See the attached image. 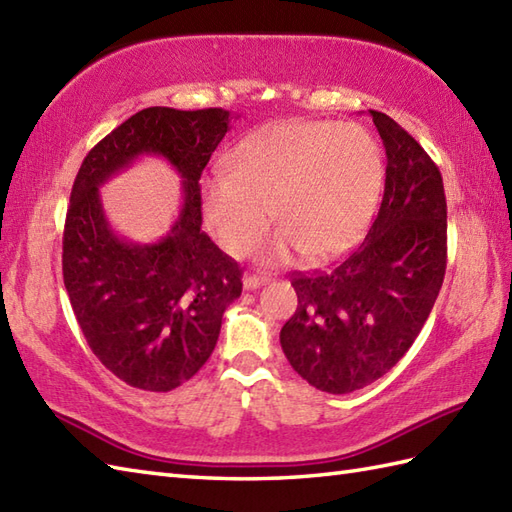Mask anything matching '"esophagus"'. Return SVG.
<instances>
[{
  "label": "esophagus",
  "mask_w": 512,
  "mask_h": 512,
  "mask_svg": "<svg viewBox=\"0 0 512 512\" xmlns=\"http://www.w3.org/2000/svg\"><path fill=\"white\" fill-rule=\"evenodd\" d=\"M269 280V276H258V274H247L243 278V287L249 291V289H258L260 285H265V282Z\"/></svg>",
  "instance_id": "34e87169"
}]
</instances>
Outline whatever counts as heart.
<instances>
[{
    "mask_svg": "<svg viewBox=\"0 0 512 512\" xmlns=\"http://www.w3.org/2000/svg\"><path fill=\"white\" fill-rule=\"evenodd\" d=\"M383 184V153L357 122L278 120L236 144L230 170L201 179V212L227 254L249 252L274 206L280 225L258 249L263 263L335 258L372 219Z\"/></svg>",
    "mask_w": 512,
    "mask_h": 512,
    "instance_id": "heart-1",
    "label": "heart"
}]
</instances>
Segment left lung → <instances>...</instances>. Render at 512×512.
Instances as JSON below:
<instances>
[{
	"label": "left lung",
	"mask_w": 512,
	"mask_h": 512,
	"mask_svg": "<svg viewBox=\"0 0 512 512\" xmlns=\"http://www.w3.org/2000/svg\"><path fill=\"white\" fill-rule=\"evenodd\" d=\"M388 168L368 236L328 271L295 274L298 309L280 331L291 368L313 388L348 394L396 366L434 309L447 269V201L438 166L381 111Z\"/></svg>",
	"instance_id": "8db88e82"
}]
</instances>
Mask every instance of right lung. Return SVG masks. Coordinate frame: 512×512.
<instances>
[{"label":"right lung","instance_id":"add662e5","mask_svg":"<svg viewBox=\"0 0 512 512\" xmlns=\"http://www.w3.org/2000/svg\"><path fill=\"white\" fill-rule=\"evenodd\" d=\"M225 109L149 107L87 153L63 232V282L76 322L102 366L131 388L170 392L195 377L217 346L241 267L201 230L199 179L230 131ZM142 154L164 156L185 181V203L157 244L110 230L97 188Z\"/></svg>","mask_w":512,"mask_h":512}]
</instances>
